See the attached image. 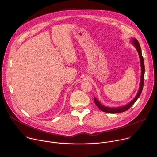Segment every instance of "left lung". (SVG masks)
Instances as JSON below:
<instances>
[{"instance_id":"1","label":"left lung","mask_w":157,"mask_h":157,"mask_svg":"<svg viewBox=\"0 0 157 157\" xmlns=\"http://www.w3.org/2000/svg\"><path fill=\"white\" fill-rule=\"evenodd\" d=\"M131 43L132 44L135 48H136L137 51L138 52L139 56V59H140V63H141V81H140V85H139V88L138 90V92L136 95V96L134 97V99L130 103L127 104L123 106H120V107H116V108H109V107H106L103 105L100 102L98 101L96 97H94V100L95 102V104L98 107L99 109H101L103 112L105 113H122L127 111L130 107L138 99V98L140 97L141 94V92L143 91V85H144V60H143V57L142 55V52H141V46H140V44L138 42V40L135 39V38H132L130 40Z\"/></svg>"}]
</instances>
